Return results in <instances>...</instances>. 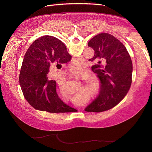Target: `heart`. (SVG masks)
Wrapping results in <instances>:
<instances>
[{
    "instance_id": "obj_1",
    "label": "heart",
    "mask_w": 152,
    "mask_h": 152,
    "mask_svg": "<svg viewBox=\"0 0 152 152\" xmlns=\"http://www.w3.org/2000/svg\"><path fill=\"white\" fill-rule=\"evenodd\" d=\"M73 66L74 67V70L76 72H82L83 70V67L81 65H80L79 64V62H75L73 63ZM69 76L73 79H80L81 77V75L79 74H75L74 72H73L72 70H70L69 72ZM60 94H61V99L62 100H66L67 99H69V96H67V94H65L62 90L60 88Z\"/></svg>"
}]
</instances>
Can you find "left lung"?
<instances>
[{
  "label": "left lung",
  "instance_id": "8db88e82",
  "mask_svg": "<svg viewBox=\"0 0 152 152\" xmlns=\"http://www.w3.org/2000/svg\"><path fill=\"white\" fill-rule=\"evenodd\" d=\"M88 46L95 52L90 61L105 62L96 64L93 72L100 80L97 97L85 109L87 112L100 113L115 106L126 95L132 83V63L126 48L117 38L107 33L94 37Z\"/></svg>",
  "mask_w": 152,
  "mask_h": 152
}]
</instances>
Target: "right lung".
<instances>
[{
	"mask_svg": "<svg viewBox=\"0 0 152 152\" xmlns=\"http://www.w3.org/2000/svg\"><path fill=\"white\" fill-rule=\"evenodd\" d=\"M71 58L64 43L49 35L37 39L28 49L19 82L25 98L35 109L52 113L77 111L59 99L56 82L48 74L53 65L61 66Z\"/></svg>",
	"mask_w": 152,
	"mask_h": 152,
	"instance_id": "right-lung-1",
	"label": "right lung"
}]
</instances>
